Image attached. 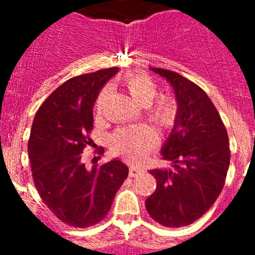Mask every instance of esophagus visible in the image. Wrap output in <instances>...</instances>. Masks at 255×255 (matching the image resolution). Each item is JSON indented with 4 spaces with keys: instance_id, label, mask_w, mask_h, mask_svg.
<instances>
[{
    "instance_id": "1",
    "label": "esophagus",
    "mask_w": 255,
    "mask_h": 255,
    "mask_svg": "<svg viewBox=\"0 0 255 255\" xmlns=\"http://www.w3.org/2000/svg\"><path fill=\"white\" fill-rule=\"evenodd\" d=\"M143 172V170H141L140 167H138V166H130L129 167V175L130 176H138L139 173Z\"/></svg>"
}]
</instances>
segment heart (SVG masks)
I'll use <instances>...</instances> for the list:
<instances>
[{
  "label": "heart",
  "mask_w": 255,
  "mask_h": 255,
  "mask_svg": "<svg viewBox=\"0 0 255 255\" xmlns=\"http://www.w3.org/2000/svg\"><path fill=\"white\" fill-rule=\"evenodd\" d=\"M124 85L132 100L140 106H145V114L153 123L161 128H170L176 117V105L170 97L157 96V85L153 79L144 74H129L124 79ZM110 96V88H103L96 101V110L101 114ZM158 136L147 125H135L121 128L111 138V149L116 154L131 162H139L155 148Z\"/></svg>",
  "instance_id": "b5f03b06"
}]
</instances>
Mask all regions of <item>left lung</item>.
<instances>
[{
  "mask_svg": "<svg viewBox=\"0 0 255 255\" xmlns=\"http://www.w3.org/2000/svg\"><path fill=\"white\" fill-rule=\"evenodd\" d=\"M150 70L170 83L177 112L161 149L172 167L149 171L157 188L145 200V208L162 226H188L213 206L222 191L230 164L229 136L202 88L173 71Z\"/></svg>",
  "mask_w": 255,
  "mask_h": 255,
  "instance_id": "obj_1",
  "label": "left lung"
}]
</instances>
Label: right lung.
<instances>
[{"label": "right lung", "instance_id": "right-lung-1", "mask_svg": "<svg viewBox=\"0 0 255 255\" xmlns=\"http://www.w3.org/2000/svg\"><path fill=\"white\" fill-rule=\"evenodd\" d=\"M119 67L69 79L40 106L28 143L34 185L64 224L85 229L108 213L129 168L120 159L87 168L82 153L91 145L93 106Z\"/></svg>", "mask_w": 255, "mask_h": 255}]
</instances>
